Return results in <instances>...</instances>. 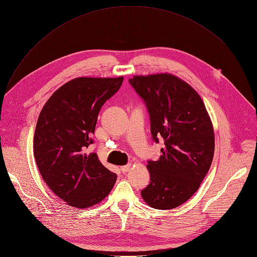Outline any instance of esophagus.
<instances>
[{
  "label": "esophagus",
  "mask_w": 257,
  "mask_h": 257,
  "mask_svg": "<svg viewBox=\"0 0 257 257\" xmlns=\"http://www.w3.org/2000/svg\"><path fill=\"white\" fill-rule=\"evenodd\" d=\"M130 168H131V165H130V164H128V165L122 166V167H121V171H122L123 173H125V172H128Z\"/></svg>",
  "instance_id": "esophagus-1"
}]
</instances>
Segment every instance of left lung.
<instances>
[{"instance_id":"obj_1","label":"left lung","mask_w":257,"mask_h":257,"mask_svg":"<svg viewBox=\"0 0 257 257\" xmlns=\"http://www.w3.org/2000/svg\"><path fill=\"white\" fill-rule=\"evenodd\" d=\"M149 110L152 137L164 139L157 161H149L150 184L142 191L155 209H173L199 189L214 155V131L205 104L188 83L171 74L129 80Z\"/></svg>"}]
</instances>
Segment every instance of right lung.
Wrapping results in <instances>:
<instances>
[{
    "label": "right lung",
    "mask_w": 257,
    "mask_h": 257,
    "mask_svg": "<svg viewBox=\"0 0 257 257\" xmlns=\"http://www.w3.org/2000/svg\"><path fill=\"white\" fill-rule=\"evenodd\" d=\"M123 80L74 79L58 88L40 112L34 136L36 163L44 181L69 206L95 205L114 185L116 175L87 149L93 144L101 106Z\"/></svg>",
    "instance_id": "right-lung-1"
}]
</instances>
